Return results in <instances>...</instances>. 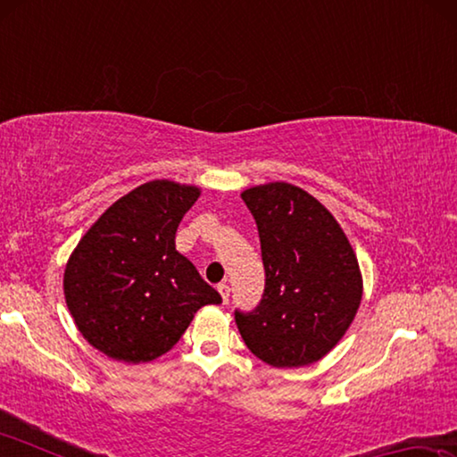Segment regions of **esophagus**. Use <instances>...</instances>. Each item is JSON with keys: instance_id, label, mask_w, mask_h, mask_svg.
Listing matches in <instances>:
<instances>
[{"instance_id": "1", "label": "esophagus", "mask_w": 457, "mask_h": 457, "mask_svg": "<svg viewBox=\"0 0 457 457\" xmlns=\"http://www.w3.org/2000/svg\"><path fill=\"white\" fill-rule=\"evenodd\" d=\"M218 290H220V294H221L223 303L228 304V300H229V286H228L226 282H221V284H218Z\"/></svg>"}]
</instances>
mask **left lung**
Listing matches in <instances>:
<instances>
[{
	"instance_id": "1",
	"label": "left lung",
	"mask_w": 457,
	"mask_h": 457,
	"mask_svg": "<svg viewBox=\"0 0 457 457\" xmlns=\"http://www.w3.org/2000/svg\"><path fill=\"white\" fill-rule=\"evenodd\" d=\"M242 199L258 226L266 286L252 312L236 311L239 335L268 365H312L359 311L357 256L332 213L296 185H258Z\"/></svg>"
}]
</instances>
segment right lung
<instances>
[{"instance_id": "1", "label": "right lung", "mask_w": 457, "mask_h": 457, "mask_svg": "<svg viewBox=\"0 0 457 457\" xmlns=\"http://www.w3.org/2000/svg\"><path fill=\"white\" fill-rule=\"evenodd\" d=\"M193 185L143 183L108 207L76 245L64 296L76 327L106 357L146 362L173 349L201 306L220 304L197 268L175 250Z\"/></svg>"}]
</instances>
